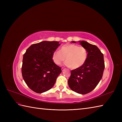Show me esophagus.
I'll use <instances>...</instances> for the list:
<instances>
[{
  "label": "esophagus",
  "instance_id": "esophagus-1",
  "mask_svg": "<svg viewBox=\"0 0 122 122\" xmlns=\"http://www.w3.org/2000/svg\"><path fill=\"white\" fill-rule=\"evenodd\" d=\"M61 70H62V71H64V70H65V68H62Z\"/></svg>",
  "mask_w": 122,
  "mask_h": 122
}]
</instances>
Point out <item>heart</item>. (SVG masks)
Wrapping results in <instances>:
<instances>
[{
    "label": "heart",
    "mask_w": 122,
    "mask_h": 122,
    "mask_svg": "<svg viewBox=\"0 0 122 122\" xmlns=\"http://www.w3.org/2000/svg\"><path fill=\"white\" fill-rule=\"evenodd\" d=\"M52 58L56 65H60L66 58V65L72 69H76L85 64L87 58V52L83 46L69 44L62 46L60 52L54 51Z\"/></svg>",
    "instance_id": "heart-1"
}]
</instances>
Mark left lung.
Segmentation results:
<instances>
[{"label": "left lung", "instance_id": "obj_1", "mask_svg": "<svg viewBox=\"0 0 122 122\" xmlns=\"http://www.w3.org/2000/svg\"><path fill=\"white\" fill-rule=\"evenodd\" d=\"M79 42L86 50L87 58L83 66L71 70L68 85L73 91L85 94L94 90L102 79L105 68L104 56L96 46L84 41Z\"/></svg>", "mask_w": 122, "mask_h": 122}]
</instances>
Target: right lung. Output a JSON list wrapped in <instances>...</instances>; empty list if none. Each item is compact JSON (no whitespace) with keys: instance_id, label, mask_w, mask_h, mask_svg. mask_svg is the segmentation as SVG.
Here are the masks:
<instances>
[{"instance_id":"right-lung-1","label":"right lung","mask_w":122,"mask_h":122,"mask_svg":"<svg viewBox=\"0 0 122 122\" xmlns=\"http://www.w3.org/2000/svg\"><path fill=\"white\" fill-rule=\"evenodd\" d=\"M58 41H42L33 44L24 54L22 76L31 90L37 93L53 86L61 73V68L54 63L52 56L60 45Z\"/></svg>"}]
</instances>
